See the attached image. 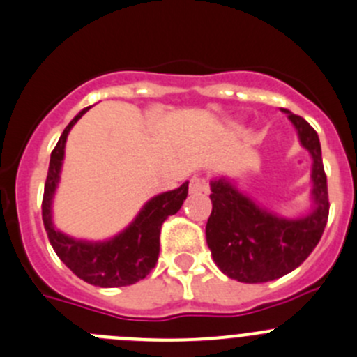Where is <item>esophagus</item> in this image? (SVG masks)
<instances>
[{"label": "esophagus", "instance_id": "obj_1", "mask_svg": "<svg viewBox=\"0 0 357 357\" xmlns=\"http://www.w3.org/2000/svg\"><path fill=\"white\" fill-rule=\"evenodd\" d=\"M188 190L193 195H202L209 192V181L204 176H193L188 183Z\"/></svg>", "mask_w": 357, "mask_h": 357}]
</instances>
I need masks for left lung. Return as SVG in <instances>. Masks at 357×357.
Wrapping results in <instances>:
<instances>
[{"label":"left lung","instance_id":"obj_1","mask_svg":"<svg viewBox=\"0 0 357 357\" xmlns=\"http://www.w3.org/2000/svg\"><path fill=\"white\" fill-rule=\"evenodd\" d=\"M282 112L312 155L314 211L298 220H286L256 206L225 178L211 181L207 245L220 271L238 282H268L295 271L314 251L326 227L330 202L319 137L302 116Z\"/></svg>","mask_w":357,"mask_h":357}]
</instances>
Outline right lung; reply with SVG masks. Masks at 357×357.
<instances>
[{
	"mask_svg": "<svg viewBox=\"0 0 357 357\" xmlns=\"http://www.w3.org/2000/svg\"><path fill=\"white\" fill-rule=\"evenodd\" d=\"M86 112L89 108L82 109L69 122L50 155L43 202H41L45 230L61 261L73 274L89 284L101 286V288L136 284L137 281L146 278L151 268L157 265L158 252H160L162 223L171 214H176L181 209L188 195V183H183L179 188L153 197L122 234L106 242L75 241L62 231L55 230L52 225V197L57 188L59 172L64 160L66 139L71 127Z\"/></svg>",
	"mask_w": 357,
	"mask_h": 357,
	"instance_id": "obj_1",
	"label": "right lung"
}]
</instances>
